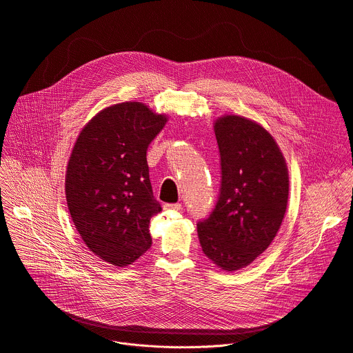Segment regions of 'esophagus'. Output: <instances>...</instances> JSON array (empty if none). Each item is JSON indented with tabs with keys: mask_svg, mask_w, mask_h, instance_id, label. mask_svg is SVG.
I'll return each mask as SVG.
<instances>
[{
	"mask_svg": "<svg viewBox=\"0 0 353 353\" xmlns=\"http://www.w3.org/2000/svg\"><path fill=\"white\" fill-rule=\"evenodd\" d=\"M163 208L165 209H168V210H180L181 209V203H165L163 205Z\"/></svg>",
	"mask_w": 353,
	"mask_h": 353,
	"instance_id": "34e87169",
	"label": "esophagus"
}]
</instances>
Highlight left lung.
<instances>
[{"mask_svg": "<svg viewBox=\"0 0 353 353\" xmlns=\"http://www.w3.org/2000/svg\"><path fill=\"white\" fill-rule=\"evenodd\" d=\"M220 190L196 223L203 254L227 272L252 263L274 240L288 201V170L273 137L241 116L216 121Z\"/></svg>", "mask_w": 353, "mask_h": 353, "instance_id": "left-lung-1", "label": "left lung"}]
</instances>
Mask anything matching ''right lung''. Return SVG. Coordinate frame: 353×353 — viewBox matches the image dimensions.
<instances>
[{
    "label": "right lung",
    "mask_w": 353,
    "mask_h": 353,
    "mask_svg": "<svg viewBox=\"0 0 353 353\" xmlns=\"http://www.w3.org/2000/svg\"><path fill=\"white\" fill-rule=\"evenodd\" d=\"M144 103L105 108L81 130L66 172V201L85 245L105 262L128 266L152 244L154 198L147 150L166 123Z\"/></svg>",
    "instance_id": "right-lung-1"
}]
</instances>
